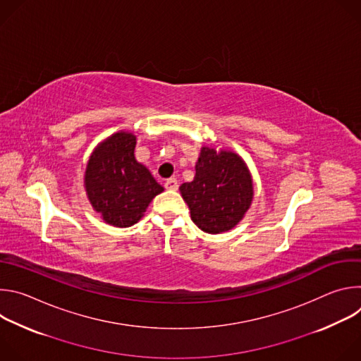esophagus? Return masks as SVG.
Wrapping results in <instances>:
<instances>
[{
	"label": "esophagus",
	"instance_id": "obj_1",
	"mask_svg": "<svg viewBox=\"0 0 361 361\" xmlns=\"http://www.w3.org/2000/svg\"><path fill=\"white\" fill-rule=\"evenodd\" d=\"M164 187L170 191H176L178 188V181L176 178H169L166 183H164Z\"/></svg>",
	"mask_w": 361,
	"mask_h": 361
}]
</instances>
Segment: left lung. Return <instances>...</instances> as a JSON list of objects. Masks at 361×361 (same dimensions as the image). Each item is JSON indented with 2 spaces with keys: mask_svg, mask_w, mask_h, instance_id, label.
Listing matches in <instances>:
<instances>
[{
  "mask_svg": "<svg viewBox=\"0 0 361 361\" xmlns=\"http://www.w3.org/2000/svg\"><path fill=\"white\" fill-rule=\"evenodd\" d=\"M194 224L209 234L233 230L254 198L251 173L235 151L202 145L192 181L180 185Z\"/></svg>",
  "mask_w": 361,
  "mask_h": 361,
  "instance_id": "obj_1",
  "label": "left lung"
}]
</instances>
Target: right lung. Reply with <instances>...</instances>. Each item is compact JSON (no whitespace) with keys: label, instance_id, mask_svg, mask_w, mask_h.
<instances>
[{"label":"right lung","instance_id":"add662e5","mask_svg":"<svg viewBox=\"0 0 361 361\" xmlns=\"http://www.w3.org/2000/svg\"><path fill=\"white\" fill-rule=\"evenodd\" d=\"M137 137L117 131L91 152L84 173V188L99 219L126 228L138 223L152 198L164 191L149 170L134 156Z\"/></svg>","mask_w":361,"mask_h":361}]
</instances>
